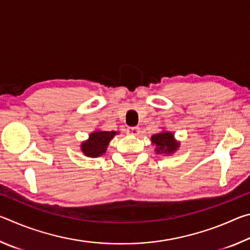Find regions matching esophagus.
Here are the masks:
<instances>
[{
  "instance_id": "obj_1",
  "label": "esophagus",
  "mask_w": 250,
  "mask_h": 250,
  "mask_svg": "<svg viewBox=\"0 0 250 250\" xmlns=\"http://www.w3.org/2000/svg\"><path fill=\"white\" fill-rule=\"evenodd\" d=\"M126 132L131 135H139V133H140V128H139V126H129V128L126 129Z\"/></svg>"
}]
</instances>
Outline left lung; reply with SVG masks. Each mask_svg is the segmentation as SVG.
<instances>
[{
  "mask_svg": "<svg viewBox=\"0 0 250 250\" xmlns=\"http://www.w3.org/2000/svg\"><path fill=\"white\" fill-rule=\"evenodd\" d=\"M153 145H155V151L158 153H172L180 146L179 142L173 139L171 132H162L152 135L151 138Z\"/></svg>",
  "mask_w": 250,
  "mask_h": 250,
  "instance_id": "8db88e82",
  "label": "left lung"
}]
</instances>
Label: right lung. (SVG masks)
Returning <instances> with one entry per match:
<instances>
[{
  "label": "right lung",
  "mask_w": 250,
  "mask_h": 250,
  "mask_svg": "<svg viewBox=\"0 0 250 250\" xmlns=\"http://www.w3.org/2000/svg\"><path fill=\"white\" fill-rule=\"evenodd\" d=\"M115 134V131H97V132L91 133L89 135V140L82 145V151L90 158L103 155Z\"/></svg>",
  "instance_id": "1"
}]
</instances>
